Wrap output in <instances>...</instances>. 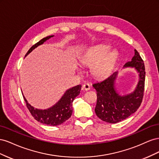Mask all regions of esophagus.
I'll list each match as a JSON object with an SVG mask.
<instances>
[{
	"label": "esophagus",
	"instance_id": "34e87169",
	"mask_svg": "<svg viewBox=\"0 0 159 159\" xmlns=\"http://www.w3.org/2000/svg\"><path fill=\"white\" fill-rule=\"evenodd\" d=\"M90 88H91V86H90V85H89V84H85L83 85V89H85V90H86V91L89 90V89H90Z\"/></svg>",
	"mask_w": 159,
	"mask_h": 159
}]
</instances>
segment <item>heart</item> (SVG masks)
Segmentation results:
<instances>
[{"label":"heart","mask_w":159,"mask_h":159,"mask_svg":"<svg viewBox=\"0 0 159 159\" xmlns=\"http://www.w3.org/2000/svg\"><path fill=\"white\" fill-rule=\"evenodd\" d=\"M107 45H98L88 49L81 57L84 65L93 66L92 74L97 78L109 75L113 70L118 58V52Z\"/></svg>","instance_id":"1"}]
</instances>
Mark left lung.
Returning a JSON list of instances; mask_svg holds the SVG:
<instances>
[{
	"label": "left lung",
	"instance_id": "1",
	"mask_svg": "<svg viewBox=\"0 0 159 159\" xmlns=\"http://www.w3.org/2000/svg\"><path fill=\"white\" fill-rule=\"evenodd\" d=\"M134 51V55L131 61L127 62L122 68H133L138 73L139 81L133 91L128 94H119L115 85L118 71L93 84L98 98L95 111L103 121L109 123L121 121L135 112L141 104L145 88V68L139 52L136 50Z\"/></svg>",
	"mask_w": 159,
	"mask_h": 159
}]
</instances>
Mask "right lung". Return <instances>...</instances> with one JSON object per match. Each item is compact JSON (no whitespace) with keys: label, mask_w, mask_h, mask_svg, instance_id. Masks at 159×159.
Masks as SVG:
<instances>
[{"label":"right lung","mask_w":159,"mask_h":159,"mask_svg":"<svg viewBox=\"0 0 159 159\" xmlns=\"http://www.w3.org/2000/svg\"><path fill=\"white\" fill-rule=\"evenodd\" d=\"M54 35L42 38L41 40L30 48L26 53L25 57L36 48L43 44L46 41L49 40ZM81 88V85H78L67 89L58 102L52 105V107L46 109L34 108L30 103H28L23 93L22 95L25 100L28 110L36 121L41 123L48 125L57 126L66 122L71 117L72 111H73L72 103H73L74 99L80 93Z\"/></svg>","instance_id":"right-lung-1"}]
</instances>
